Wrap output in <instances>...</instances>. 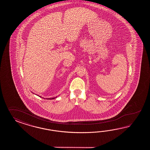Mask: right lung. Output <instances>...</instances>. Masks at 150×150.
<instances>
[{
	"label": "right lung",
	"mask_w": 150,
	"mask_h": 150,
	"mask_svg": "<svg viewBox=\"0 0 150 150\" xmlns=\"http://www.w3.org/2000/svg\"><path fill=\"white\" fill-rule=\"evenodd\" d=\"M38 96V95H37ZM41 97V96H40ZM57 96H56V97H54V98H46V99H47V100H53V99H54L55 98H56ZM44 99H45V98H44Z\"/></svg>",
	"instance_id": "right-lung-1"
}]
</instances>
